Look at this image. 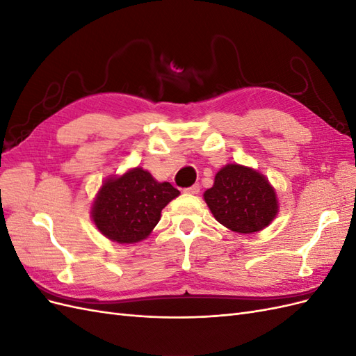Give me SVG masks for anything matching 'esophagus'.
<instances>
[{
    "label": "esophagus",
    "instance_id": "34e87169",
    "mask_svg": "<svg viewBox=\"0 0 356 356\" xmlns=\"http://www.w3.org/2000/svg\"><path fill=\"white\" fill-rule=\"evenodd\" d=\"M199 191H200L199 184H195V186H191L188 188H184V193H188V195H199Z\"/></svg>",
    "mask_w": 356,
    "mask_h": 356
}]
</instances>
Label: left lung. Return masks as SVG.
<instances>
[{"label":"left lung","instance_id":"8db88e82","mask_svg":"<svg viewBox=\"0 0 356 356\" xmlns=\"http://www.w3.org/2000/svg\"><path fill=\"white\" fill-rule=\"evenodd\" d=\"M203 196L217 221L236 233L260 232L277 213L273 187L260 172L241 165L224 166Z\"/></svg>","mask_w":356,"mask_h":356}]
</instances>
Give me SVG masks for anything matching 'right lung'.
<instances>
[{
  "instance_id": "obj_1",
  "label": "right lung",
  "mask_w": 356,
  "mask_h": 356,
  "mask_svg": "<svg viewBox=\"0 0 356 356\" xmlns=\"http://www.w3.org/2000/svg\"><path fill=\"white\" fill-rule=\"evenodd\" d=\"M178 195L169 182H157L149 172L135 168L104 182L93 203L92 218L108 239L135 243L152 233L161 209Z\"/></svg>"
}]
</instances>
